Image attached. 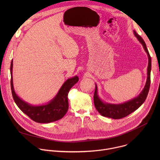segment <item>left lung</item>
<instances>
[{
  "instance_id": "8db88e82",
  "label": "left lung",
  "mask_w": 160,
  "mask_h": 160,
  "mask_svg": "<svg viewBox=\"0 0 160 160\" xmlns=\"http://www.w3.org/2000/svg\"><path fill=\"white\" fill-rule=\"evenodd\" d=\"M133 33L138 40L142 45V46L148 56V77L145 87L142 90L141 94L138 97L122 104H115L106 103L101 101L98 96V87L96 85V89L94 95V102L96 109L103 117L111 118L112 119H121L122 118H124L130 115L132 112L135 111L136 109H138L144 103L148 96L151 83L150 76L151 70V58L144 40L139 35L136 33V32L133 31Z\"/></svg>"
}]
</instances>
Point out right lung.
<instances>
[{"instance_id": "1", "label": "right lung", "mask_w": 160, "mask_h": 160, "mask_svg": "<svg viewBox=\"0 0 160 160\" xmlns=\"http://www.w3.org/2000/svg\"><path fill=\"white\" fill-rule=\"evenodd\" d=\"M12 61L10 68L11 92L14 101L18 108L32 120L37 123H48L61 119L68 109V92L78 81V77L75 76L68 78L62 84L54 98L47 104L33 106L21 99L14 92L12 82Z\"/></svg>"}]
</instances>
